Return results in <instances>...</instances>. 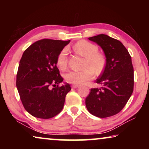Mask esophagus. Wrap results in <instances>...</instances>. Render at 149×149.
Returning a JSON list of instances; mask_svg holds the SVG:
<instances>
[{
	"label": "esophagus",
	"mask_w": 149,
	"mask_h": 149,
	"mask_svg": "<svg viewBox=\"0 0 149 149\" xmlns=\"http://www.w3.org/2000/svg\"><path fill=\"white\" fill-rule=\"evenodd\" d=\"M72 88H77V87H79V85H72Z\"/></svg>",
	"instance_id": "34e87169"
}]
</instances>
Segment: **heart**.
<instances>
[{
    "label": "heart",
    "instance_id": "obj_1",
    "mask_svg": "<svg viewBox=\"0 0 149 149\" xmlns=\"http://www.w3.org/2000/svg\"><path fill=\"white\" fill-rule=\"evenodd\" d=\"M75 52L85 57L84 68L81 71H70L66 75L67 82L74 85H83L93 79L95 72L99 74L105 66V57L102 54L97 52L98 47L95 45L86 40H80L73 47ZM66 49H63L57 58V65L61 70H64L67 66Z\"/></svg>",
    "mask_w": 149,
    "mask_h": 149
}]
</instances>
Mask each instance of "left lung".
I'll return each instance as SVG.
<instances>
[{
  "label": "left lung",
  "instance_id": "left-lung-1",
  "mask_svg": "<svg viewBox=\"0 0 149 149\" xmlns=\"http://www.w3.org/2000/svg\"><path fill=\"white\" fill-rule=\"evenodd\" d=\"M101 47L106 56V66L96 83L101 88H92L85 99L91 115L100 118L119 113L134 90V68L131 56L121 42L106 34L88 38Z\"/></svg>",
  "mask_w": 149,
  "mask_h": 149
}]
</instances>
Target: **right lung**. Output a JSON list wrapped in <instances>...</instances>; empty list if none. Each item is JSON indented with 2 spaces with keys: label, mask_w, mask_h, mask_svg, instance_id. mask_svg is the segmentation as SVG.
<instances>
[{
  "label": "right lung",
  "mask_w": 149,
  "mask_h": 149,
  "mask_svg": "<svg viewBox=\"0 0 149 149\" xmlns=\"http://www.w3.org/2000/svg\"><path fill=\"white\" fill-rule=\"evenodd\" d=\"M70 40L42 39L24 51L17 73L16 86L26 111L40 119H50L62 111L68 83L57 67L58 54ZM53 88H51V86Z\"/></svg>",
  "instance_id": "add662e5"
}]
</instances>
